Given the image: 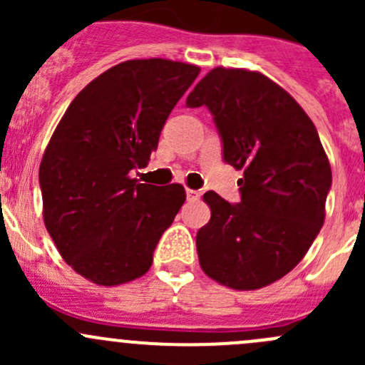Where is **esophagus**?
Returning <instances> with one entry per match:
<instances>
[{
	"mask_svg": "<svg viewBox=\"0 0 365 365\" xmlns=\"http://www.w3.org/2000/svg\"><path fill=\"white\" fill-rule=\"evenodd\" d=\"M185 194H187V200H189V201L200 200V196H201L200 190H194V189H187Z\"/></svg>",
	"mask_w": 365,
	"mask_h": 365,
	"instance_id": "obj_1",
	"label": "esophagus"
}]
</instances>
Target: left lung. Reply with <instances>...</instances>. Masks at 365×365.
<instances>
[{
	"label": "left lung",
	"mask_w": 365,
	"mask_h": 365,
	"mask_svg": "<svg viewBox=\"0 0 365 365\" xmlns=\"http://www.w3.org/2000/svg\"><path fill=\"white\" fill-rule=\"evenodd\" d=\"M206 106L222 139L224 162L244 171L240 203L213 190L197 231L203 272L233 289H259L292 272L325 222L332 169L311 118L259 72L217 67L187 97Z\"/></svg>",
	"instance_id": "obj_1"
}]
</instances>
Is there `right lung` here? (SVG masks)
Segmentation results:
<instances>
[{
  "label": "right lung",
  "instance_id": "right-lung-1",
  "mask_svg": "<svg viewBox=\"0 0 365 365\" xmlns=\"http://www.w3.org/2000/svg\"><path fill=\"white\" fill-rule=\"evenodd\" d=\"M200 73L182 61L128 60L91 81L58 123L42 162L43 222L61 257L98 286L141 277L185 201L180 183H139L176 102Z\"/></svg>",
  "mask_w": 365,
  "mask_h": 365
}]
</instances>
